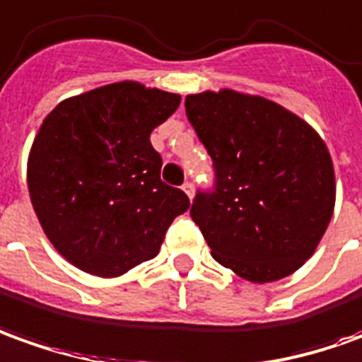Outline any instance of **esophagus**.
I'll use <instances>...</instances> for the list:
<instances>
[{"label":"esophagus","mask_w":362,"mask_h":362,"mask_svg":"<svg viewBox=\"0 0 362 362\" xmlns=\"http://www.w3.org/2000/svg\"><path fill=\"white\" fill-rule=\"evenodd\" d=\"M183 191H185L189 199H193V195H195V187H193V181H185V183H183Z\"/></svg>","instance_id":"esophagus-1"}]
</instances>
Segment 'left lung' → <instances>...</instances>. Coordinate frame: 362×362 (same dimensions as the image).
Listing matches in <instances>:
<instances>
[{
    "label": "left lung",
    "instance_id": "8db88e82",
    "mask_svg": "<svg viewBox=\"0 0 362 362\" xmlns=\"http://www.w3.org/2000/svg\"><path fill=\"white\" fill-rule=\"evenodd\" d=\"M185 112L213 159V191L197 193L191 218L214 260L256 284L293 274L335 206L325 141L280 104L226 88L189 94Z\"/></svg>",
    "mask_w": 362,
    "mask_h": 362
}]
</instances>
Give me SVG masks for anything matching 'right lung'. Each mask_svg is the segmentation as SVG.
Masks as SVG:
<instances>
[{
	"instance_id": "1",
	"label": "right lung",
	"mask_w": 362,
	"mask_h": 362,
	"mask_svg": "<svg viewBox=\"0 0 362 362\" xmlns=\"http://www.w3.org/2000/svg\"><path fill=\"white\" fill-rule=\"evenodd\" d=\"M181 96L116 82L62 100L43 119L27 185L47 238L78 270L116 278L151 260L189 197L161 181L149 136Z\"/></svg>"
}]
</instances>
